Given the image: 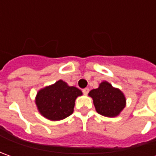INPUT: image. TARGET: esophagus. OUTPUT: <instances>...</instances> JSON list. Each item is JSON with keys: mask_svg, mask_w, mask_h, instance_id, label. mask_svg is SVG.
<instances>
[{"mask_svg": "<svg viewBox=\"0 0 156 156\" xmlns=\"http://www.w3.org/2000/svg\"><path fill=\"white\" fill-rule=\"evenodd\" d=\"M88 92H89V89H88L87 87H86V88H83V89H82V93L84 94H88Z\"/></svg>", "mask_w": 156, "mask_h": 156, "instance_id": "34e87169", "label": "esophagus"}]
</instances>
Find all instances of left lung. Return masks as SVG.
<instances>
[{
  "instance_id": "left-lung-1",
  "label": "left lung",
  "mask_w": 156,
  "mask_h": 156,
  "mask_svg": "<svg viewBox=\"0 0 156 156\" xmlns=\"http://www.w3.org/2000/svg\"><path fill=\"white\" fill-rule=\"evenodd\" d=\"M88 94L93 98L96 111L101 115L116 116L125 108L126 99L122 91L107 81L101 82L98 88L91 90Z\"/></svg>"
}]
</instances>
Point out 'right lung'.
<instances>
[{"label": "right lung", "instance_id": "add662e5", "mask_svg": "<svg viewBox=\"0 0 156 156\" xmlns=\"http://www.w3.org/2000/svg\"><path fill=\"white\" fill-rule=\"evenodd\" d=\"M81 94L77 87H69L60 80L54 85L40 90L35 102L43 116L51 121H59L73 113L75 99Z\"/></svg>", "mask_w": 156, "mask_h": 156}]
</instances>
